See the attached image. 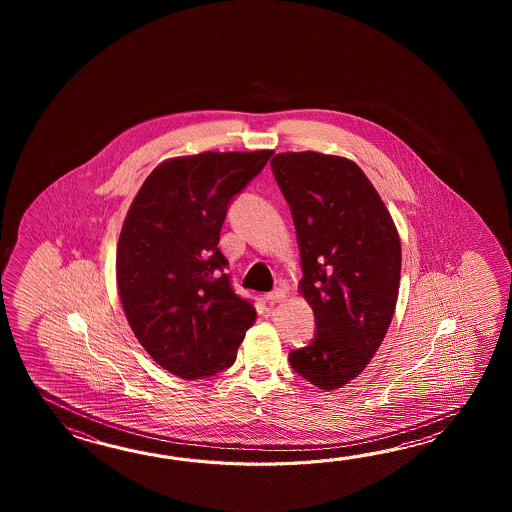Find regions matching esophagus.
Returning <instances> with one entry per match:
<instances>
[{"label": "esophagus", "mask_w": 512, "mask_h": 512, "mask_svg": "<svg viewBox=\"0 0 512 512\" xmlns=\"http://www.w3.org/2000/svg\"><path fill=\"white\" fill-rule=\"evenodd\" d=\"M283 298H285V289H282V287H276L274 291H271V293H267V300H269L271 304H276V302H282Z\"/></svg>", "instance_id": "obj_1"}]
</instances>
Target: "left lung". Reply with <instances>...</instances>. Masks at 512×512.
I'll use <instances>...</instances> for the list:
<instances>
[{"label":"left lung","instance_id":"left-lung-1","mask_svg":"<svg viewBox=\"0 0 512 512\" xmlns=\"http://www.w3.org/2000/svg\"><path fill=\"white\" fill-rule=\"evenodd\" d=\"M272 174L293 214L315 338L289 353L293 370L335 390L368 366L392 324L401 241L357 164L316 152L278 153Z\"/></svg>","mask_w":512,"mask_h":512}]
</instances>
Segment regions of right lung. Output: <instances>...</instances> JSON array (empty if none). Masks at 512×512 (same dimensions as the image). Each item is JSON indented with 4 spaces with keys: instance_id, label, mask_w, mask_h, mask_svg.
<instances>
[{
    "instance_id": "add662e5",
    "label": "right lung",
    "mask_w": 512,
    "mask_h": 512,
    "mask_svg": "<svg viewBox=\"0 0 512 512\" xmlns=\"http://www.w3.org/2000/svg\"><path fill=\"white\" fill-rule=\"evenodd\" d=\"M271 150L205 152L159 164L120 230L117 285L142 348L181 379L227 370L256 320L232 289L219 232Z\"/></svg>"
}]
</instances>
